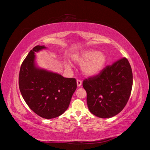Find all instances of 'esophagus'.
Masks as SVG:
<instances>
[{"mask_svg": "<svg viewBox=\"0 0 150 150\" xmlns=\"http://www.w3.org/2000/svg\"><path fill=\"white\" fill-rule=\"evenodd\" d=\"M81 84H82V81L80 80V79H78V80H77V85H78V87H79V86H81Z\"/></svg>", "mask_w": 150, "mask_h": 150, "instance_id": "1", "label": "esophagus"}]
</instances>
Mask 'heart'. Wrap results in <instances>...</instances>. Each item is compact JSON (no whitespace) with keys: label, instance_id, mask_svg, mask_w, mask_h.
<instances>
[{"label":"heart","instance_id":"1","mask_svg":"<svg viewBox=\"0 0 150 150\" xmlns=\"http://www.w3.org/2000/svg\"><path fill=\"white\" fill-rule=\"evenodd\" d=\"M74 61L78 64L82 65L84 74L93 76L99 74L105 66L107 57L105 54L99 52L96 50H87L76 54ZM69 67V64H67Z\"/></svg>","mask_w":150,"mask_h":150}]
</instances>
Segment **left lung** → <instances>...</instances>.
<instances>
[{"label": "left lung", "mask_w": 150, "mask_h": 150, "mask_svg": "<svg viewBox=\"0 0 150 150\" xmlns=\"http://www.w3.org/2000/svg\"><path fill=\"white\" fill-rule=\"evenodd\" d=\"M133 73L126 58L108 66L100 73L83 81L90 112L101 118L111 117L120 112L129 98Z\"/></svg>", "instance_id": "8db88e82"}]
</instances>
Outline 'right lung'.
<instances>
[{
  "label": "right lung",
  "mask_w": 150,
  "mask_h": 150,
  "mask_svg": "<svg viewBox=\"0 0 150 150\" xmlns=\"http://www.w3.org/2000/svg\"><path fill=\"white\" fill-rule=\"evenodd\" d=\"M36 46L28 54L20 69V91L28 106L45 119L61 115L69 106L77 88L75 78L38 68L35 64V52L46 49Z\"/></svg>",
  "instance_id": "right-lung-1"
}]
</instances>
